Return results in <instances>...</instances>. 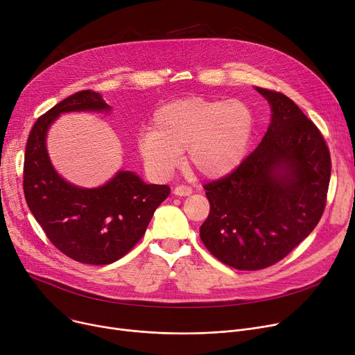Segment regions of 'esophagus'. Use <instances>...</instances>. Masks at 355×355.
Wrapping results in <instances>:
<instances>
[{
    "mask_svg": "<svg viewBox=\"0 0 355 355\" xmlns=\"http://www.w3.org/2000/svg\"><path fill=\"white\" fill-rule=\"evenodd\" d=\"M193 193L191 187H187V185H177L174 189V194L178 197H185V196H190Z\"/></svg>",
    "mask_w": 355,
    "mask_h": 355,
    "instance_id": "obj_1",
    "label": "esophagus"
}]
</instances>
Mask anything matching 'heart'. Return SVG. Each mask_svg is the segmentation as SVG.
<instances>
[{
	"label": "heart",
	"mask_w": 355,
	"mask_h": 355,
	"mask_svg": "<svg viewBox=\"0 0 355 355\" xmlns=\"http://www.w3.org/2000/svg\"><path fill=\"white\" fill-rule=\"evenodd\" d=\"M253 128L254 115L243 101L178 99L155 112L153 129L139 135L138 151L154 178H170L184 151L200 175L218 178L245 158Z\"/></svg>",
	"instance_id": "b5f03b06"
}]
</instances>
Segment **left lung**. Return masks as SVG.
<instances>
[{"label":"left lung","instance_id":"8db88e82","mask_svg":"<svg viewBox=\"0 0 355 355\" xmlns=\"http://www.w3.org/2000/svg\"><path fill=\"white\" fill-rule=\"evenodd\" d=\"M272 119L236 170L204 185L210 202L200 237L220 262L259 270L289 254L322 217L331 157L321 132L292 99L256 87Z\"/></svg>","mask_w":355,"mask_h":355}]
</instances>
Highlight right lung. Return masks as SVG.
<instances>
[{"label":"right lung","mask_w":355,"mask_h":355,"mask_svg":"<svg viewBox=\"0 0 355 355\" xmlns=\"http://www.w3.org/2000/svg\"><path fill=\"white\" fill-rule=\"evenodd\" d=\"M87 110L109 112L110 106L99 93L82 90L37 119L26 145L23 187L30 211L55 248L80 263L109 265L138 243L171 190L146 184L134 171H118L96 189L59 175L49 158L47 130L60 114Z\"/></svg>","instance_id":"obj_1"}]
</instances>
